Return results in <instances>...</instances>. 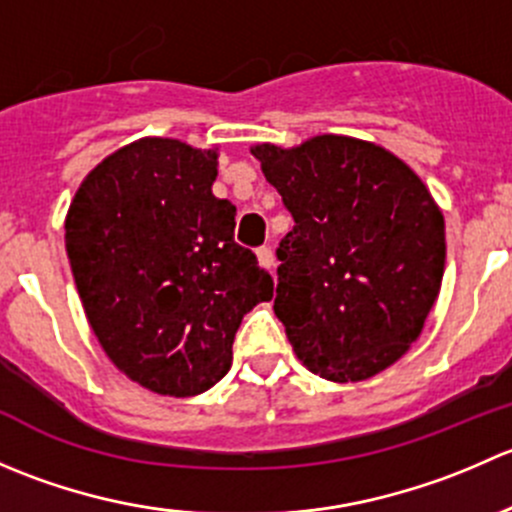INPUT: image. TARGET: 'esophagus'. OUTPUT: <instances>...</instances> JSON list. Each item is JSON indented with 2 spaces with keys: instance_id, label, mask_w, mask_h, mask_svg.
I'll return each mask as SVG.
<instances>
[{
  "instance_id": "obj_1",
  "label": "esophagus",
  "mask_w": 512,
  "mask_h": 512,
  "mask_svg": "<svg viewBox=\"0 0 512 512\" xmlns=\"http://www.w3.org/2000/svg\"><path fill=\"white\" fill-rule=\"evenodd\" d=\"M257 262H260L265 270L275 272V255H272L270 247H257Z\"/></svg>"
}]
</instances>
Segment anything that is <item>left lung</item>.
<instances>
[{"instance_id":"1","label":"left lung","mask_w":512,"mask_h":512,"mask_svg":"<svg viewBox=\"0 0 512 512\" xmlns=\"http://www.w3.org/2000/svg\"><path fill=\"white\" fill-rule=\"evenodd\" d=\"M250 153L294 227L277 247L275 314L312 374L347 384L409 352L441 292L446 223L399 156L349 136Z\"/></svg>"}]
</instances>
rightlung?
I'll list each match as a JSON object with an SVG mask.
<instances>
[{
	"instance_id": "1",
	"label": "right lung",
	"mask_w": 512,
	"mask_h": 512,
	"mask_svg": "<svg viewBox=\"0 0 512 512\" xmlns=\"http://www.w3.org/2000/svg\"><path fill=\"white\" fill-rule=\"evenodd\" d=\"M215 178L218 148L138 138L86 175L66 213V252L98 344L160 396L218 384L242 317L275 289L235 242V205L215 198Z\"/></svg>"
}]
</instances>
